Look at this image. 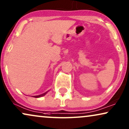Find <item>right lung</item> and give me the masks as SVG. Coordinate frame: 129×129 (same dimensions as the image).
Here are the masks:
<instances>
[{
	"instance_id": "add662e5",
	"label": "right lung",
	"mask_w": 129,
	"mask_h": 129,
	"mask_svg": "<svg viewBox=\"0 0 129 129\" xmlns=\"http://www.w3.org/2000/svg\"><path fill=\"white\" fill-rule=\"evenodd\" d=\"M49 91H47V92H44V93H43V94H40V95H35V96H33L34 97H35V98H39V97H43V96H44L45 95V94H47V93Z\"/></svg>"
}]
</instances>
